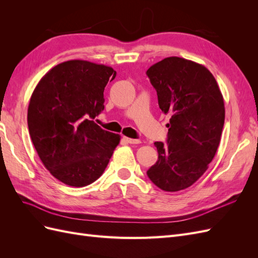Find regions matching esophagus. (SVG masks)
Wrapping results in <instances>:
<instances>
[{
  "label": "esophagus",
  "instance_id": "esophagus-1",
  "mask_svg": "<svg viewBox=\"0 0 258 258\" xmlns=\"http://www.w3.org/2000/svg\"><path fill=\"white\" fill-rule=\"evenodd\" d=\"M123 140L124 141H126L127 143H130V144H139L140 142V140H138V139H130V138H126V137H123Z\"/></svg>",
  "mask_w": 258,
  "mask_h": 258
}]
</instances>
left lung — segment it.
<instances>
[{
	"mask_svg": "<svg viewBox=\"0 0 258 258\" xmlns=\"http://www.w3.org/2000/svg\"><path fill=\"white\" fill-rule=\"evenodd\" d=\"M146 75L157 91L160 110L171 116L167 143H154L158 160L146 173L162 190H182L206 172L220 145L222 92L206 67L184 58H165Z\"/></svg>",
	"mask_w": 258,
	"mask_h": 258,
	"instance_id": "left-lung-1",
	"label": "left lung"
}]
</instances>
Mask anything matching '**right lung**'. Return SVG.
<instances>
[{"label": "right lung", "instance_id": "add662e5", "mask_svg": "<svg viewBox=\"0 0 258 258\" xmlns=\"http://www.w3.org/2000/svg\"><path fill=\"white\" fill-rule=\"evenodd\" d=\"M115 76L111 67L70 60L46 73L31 96V140L45 168L69 186L95 182L119 144V135L93 121L104 110V88Z\"/></svg>", "mask_w": 258, "mask_h": 258}]
</instances>
